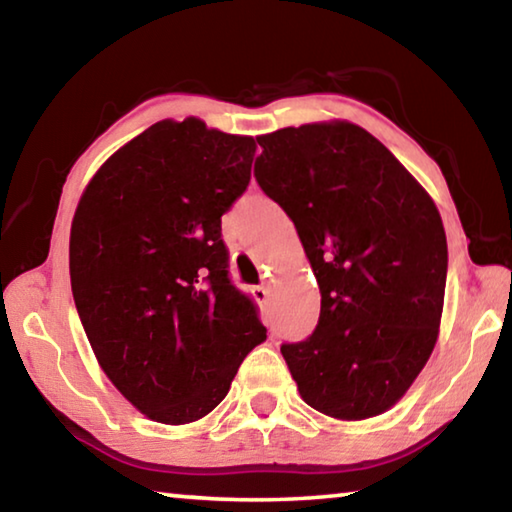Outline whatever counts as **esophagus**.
I'll use <instances>...</instances> for the list:
<instances>
[{"mask_svg": "<svg viewBox=\"0 0 512 512\" xmlns=\"http://www.w3.org/2000/svg\"><path fill=\"white\" fill-rule=\"evenodd\" d=\"M253 298L259 302V305H264L268 300V289L266 287H253Z\"/></svg>", "mask_w": 512, "mask_h": 512, "instance_id": "34e87169", "label": "esophagus"}]
</instances>
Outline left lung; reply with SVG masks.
Wrapping results in <instances>:
<instances>
[{
	"instance_id": "left-lung-1",
	"label": "left lung",
	"mask_w": 512,
	"mask_h": 512,
	"mask_svg": "<svg viewBox=\"0 0 512 512\" xmlns=\"http://www.w3.org/2000/svg\"><path fill=\"white\" fill-rule=\"evenodd\" d=\"M255 178L298 230L320 318L282 357L311 409L366 420L402 400L438 341L447 237L433 198L361 126L259 135Z\"/></svg>"
}]
</instances>
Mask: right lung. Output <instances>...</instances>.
I'll use <instances>...</instances> for the list:
<instances>
[{
    "instance_id": "right-lung-1",
    "label": "right lung",
    "mask_w": 512,
    "mask_h": 512,
    "mask_svg": "<svg viewBox=\"0 0 512 512\" xmlns=\"http://www.w3.org/2000/svg\"><path fill=\"white\" fill-rule=\"evenodd\" d=\"M255 140L162 119L101 164L69 235L76 309L101 370L149 420L205 418L266 341L232 287L221 216L246 192Z\"/></svg>"
}]
</instances>
